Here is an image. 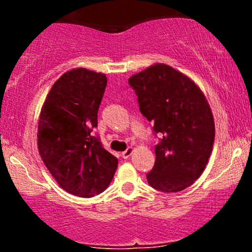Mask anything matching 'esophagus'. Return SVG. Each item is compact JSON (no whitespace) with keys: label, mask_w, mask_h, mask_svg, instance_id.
I'll use <instances>...</instances> for the list:
<instances>
[{"label":"esophagus","mask_w":252,"mask_h":252,"mask_svg":"<svg viewBox=\"0 0 252 252\" xmlns=\"http://www.w3.org/2000/svg\"><path fill=\"white\" fill-rule=\"evenodd\" d=\"M131 153H132V148L126 149V150H124V152L122 153V158H128L129 156L131 155Z\"/></svg>","instance_id":"obj_1"}]
</instances>
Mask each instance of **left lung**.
Masks as SVG:
<instances>
[{"label":"left lung","instance_id":"8db88e82","mask_svg":"<svg viewBox=\"0 0 252 252\" xmlns=\"http://www.w3.org/2000/svg\"><path fill=\"white\" fill-rule=\"evenodd\" d=\"M129 85L135 90L141 114L160 135L148 184L164 193L187 189L206 167L215 141L206 98L189 77L163 63L132 76Z\"/></svg>","mask_w":252,"mask_h":252}]
</instances>
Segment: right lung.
<instances>
[{
    "label": "right lung",
    "instance_id": "1",
    "mask_svg": "<svg viewBox=\"0 0 252 252\" xmlns=\"http://www.w3.org/2000/svg\"><path fill=\"white\" fill-rule=\"evenodd\" d=\"M106 84L105 74L86 68L66 72L40 114L37 146L43 163L62 189L83 198L102 193L117 169V158L92 135Z\"/></svg>",
    "mask_w": 252,
    "mask_h": 252
}]
</instances>
